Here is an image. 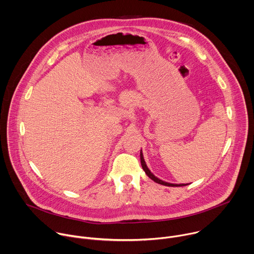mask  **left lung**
Segmentation results:
<instances>
[{
    "label": "left lung",
    "instance_id": "1",
    "mask_svg": "<svg viewBox=\"0 0 254 254\" xmlns=\"http://www.w3.org/2000/svg\"><path fill=\"white\" fill-rule=\"evenodd\" d=\"M140 163H141L142 170L144 171L145 175H146L150 180H152L154 183H156V184H159V185H162V186H166V187H186V186L189 185V184H187V185H186V184H170V183L163 182V181L159 180L158 178H156V177L149 171V168L147 167V165H146V163H145V161H144V158H143V154H142L141 149H140Z\"/></svg>",
    "mask_w": 254,
    "mask_h": 254
}]
</instances>
